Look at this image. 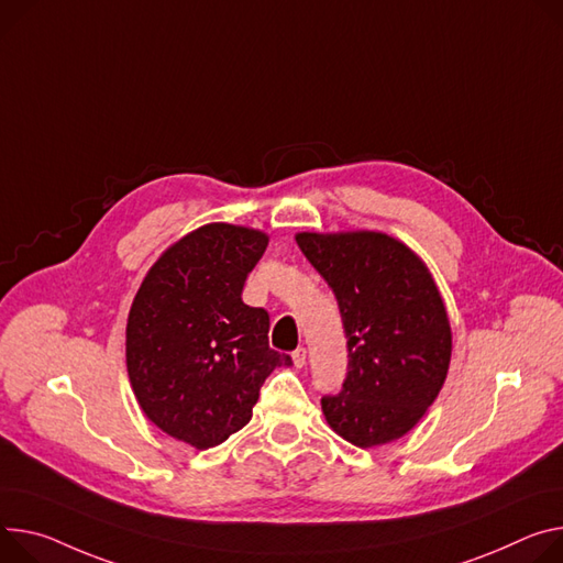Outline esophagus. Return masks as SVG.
<instances>
[{"instance_id":"esophagus-1","label":"esophagus","mask_w":563,"mask_h":563,"mask_svg":"<svg viewBox=\"0 0 563 563\" xmlns=\"http://www.w3.org/2000/svg\"><path fill=\"white\" fill-rule=\"evenodd\" d=\"M291 360H294V366H296V368H302V366H305V360H308V350H305L302 345L296 347V350L291 352Z\"/></svg>"}]
</instances>
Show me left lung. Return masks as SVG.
Here are the masks:
<instances>
[{
    "mask_svg": "<svg viewBox=\"0 0 563 563\" xmlns=\"http://www.w3.org/2000/svg\"><path fill=\"white\" fill-rule=\"evenodd\" d=\"M296 242L332 287L347 339L341 390L321 397L328 424L364 449L401 438L438 397L451 360L429 269L384 233H298Z\"/></svg>",
    "mask_w": 563,
    "mask_h": 563,
    "instance_id": "1",
    "label": "left lung"
}]
</instances>
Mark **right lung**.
I'll list each match as a JSON object with an SVG mask.
<instances>
[{"mask_svg":"<svg viewBox=\"0 0 563 563\" xmlns=\"http://www.w3.org/2000/svg\"><path fill=\"white\" fill-rule=\"evenodd\" d=\"M267 242L244 227H201L152 265L134 296L125 356L136 401L195 449L240 431L272 371L291 364L269 347V312L242 300Z\"/></svg>","mask_w":563,"mask_h":563,"instance_id":"right-lung-1","label":"right lung"}]
</instances>
